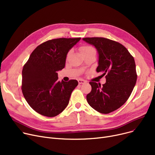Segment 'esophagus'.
Returning a JSON list of instances; mask_svg holds the SVG:
<instances>
[{
	"instance_id": "1",
	"label": "esophagus",
	"mask_w": 155,
	"mask_h": 155,
	"mask_svg": "<svg viewBox=\"0 0 155 155\" xmlns=\"http://www.w3.org/2000/svg\"><path fill=\"white\" fill-rule=\"evenodd\" d=\"M78 82L79 84H82L85 83V80H84L83 79H78Z\"/></svg>"
}]
</instances>
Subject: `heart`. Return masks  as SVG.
Segmentation results:
<instances>
[{
  "label": "heart",
  "mask_w": 155,
  "mask_h": 155,
  "mask_svg": "<svg viewBox=\"0 0 155 155\" xmlns=\"http://www.w3.org/2000/svg\"><path fill=\"white\" fill-rule=\"evenodd\" d=\"M80 51L81 53H82V54L83 56L85 55V54H88V53H93V52H95V49L93 47H92L91 46H87V45L80 47ZM70 54V52H69L68 53L67 56H68Z\"/></svg>",
  "instance_id": "heart-1"
}]
</instances>
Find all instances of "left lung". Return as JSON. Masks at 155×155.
<instances>
[{"instance_id":"left-lung-1","label":"left lung","mask_w":155,"mask_h":155,"mask_svg":"<svg viewBox=\"0 0 155 155\" xmlns=\"http://www.w3.org/2000/svg\"><path fill=\"white\" fill-rule=\"evenodd\" d=\"M83 40L96 48L99 54L96 71L106 79L102 86L90 82L92 91L87 101L95 110L109 114L120 107L131 94L137 80L134 59L123 45L114 41L104 38Z\"/></svg>"}]
</instances>
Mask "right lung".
I'll list each match as a JSON object with an SVG mask.
<instances>
[{
	"mask_svg": "<svg viewBox=\"0 0 155 155\" xmlns=\"http://www.w3.org/2000/svg\"><path fill=\"white\" fill-rule=\"evenodd\" d=\"M81 38L47 41L36 47L22 71V92L31 107L47 117L58 115L67 107L76 80H58V73L64 68L67 55Z\"/></svg>",
	"mask_w": 155,
	"mask_h": 155,
	"instance_id": "right-lung-1",
	"label": "right lung"
}]
</instances>
